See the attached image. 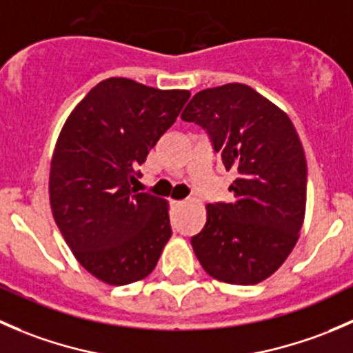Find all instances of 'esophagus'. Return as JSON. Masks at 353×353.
I'll return each instance as SVG.
<instances>
[{"instance_id":"1","label":"esophagus","mask_w":353,"mask_h":353,"mask_svg":"<svg viewBox=\"0 0 353 353\" xmlns=\"http://www.w3.org/2000/svg\"><path fill=\"white\" fill-rule=\"evenodd\" d=\"M170 203H172L174 206H183L186 201H181V199H172V201H170Z\"/></svg>"}]
</instances>
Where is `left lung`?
Listing matches in <instances>:
<instances>
[{"label": "left lung", "mask_w": 353, "mask_h": 353, "mask_svg": "<svg viewBox=\"0 0 353 353\" xmlns=\"http://www.w3.org/2000/svg\"><path fill=\"white\" fill-rule=\"evenodd\" d=\"M183 121L208 131L213 148L237 179L232 203H208L203 230L191 237L199 265L230 285L272 276L299 239L305 215L307 165L285 110L244 83L198 92Z\"/></svg>", "instance_id": "left-lung-1"}]
</instances>
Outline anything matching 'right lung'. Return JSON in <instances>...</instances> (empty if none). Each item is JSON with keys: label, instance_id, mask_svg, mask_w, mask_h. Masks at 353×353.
<instances>
[{"label": "right lung", "instance_id": "obj_1", "mask_svg": "<svg viewBox=\"0 0 353 353\" xmlns=\"http://www.w3.org/2000/svg\"><path fill=\"white\" fill-rule=\"evenodd\" d=\"M190 95L108 78L78 102L59 133L49 174L52 216L77 261L101 282L143 280L172 236L169 203L133 184Z\"/></svg>", "mask_w": 353, "mask_h": 353}]
</instances>
